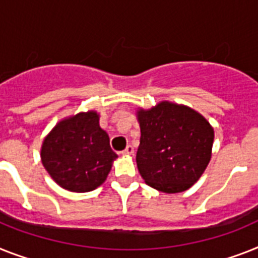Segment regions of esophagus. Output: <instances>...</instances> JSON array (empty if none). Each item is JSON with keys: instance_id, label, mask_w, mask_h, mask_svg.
<instances>
[{"instance_id": "esophagus-1", "label": "esophagus", "mask_w": 258, "mask_h": 258, "mask_svg": "<svg viewBox=\"0 0 258 258\" xmlns=\"http://www.w3.org/2000/svg\"><path fill=\"white\" fill-rule=\"evenodd\" d=\"M134 153V148L132 146V145H127L126 148H125V150L122 152V154L124 155H132Z\"/></svg>"}]
</instances>
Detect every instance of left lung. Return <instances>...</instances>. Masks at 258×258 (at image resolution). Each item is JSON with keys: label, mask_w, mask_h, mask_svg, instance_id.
I'll use <instances>...</instances> for the list:
<instances>
[{"label": "left lung", "mask_w": 258, "mask_h": 258, "mask_svg": "<svg viewBox=\"0 0 258 258\" xmlns=\"http://www.w3.org/2000/svg\"><path fill=\"white\" fill-rule=\"evenodd\" d=\"M137 118L136 161L145 183L166 194L188 190L210 163L214 127L197 110L170 101L140 109Z\"/></svg>", "instance_id": "obj_1"}]
</instances>
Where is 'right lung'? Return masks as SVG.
I'll return each instance as SVG.
<instances>
[{
	"label": "right lung",
	"mask_w": 258,
	"mask_h": 258,
	"mask_svg": "<svg viewBox=\"0 0 258 258\" xmlns=\"http://www.w3.org/2000/svg\"><path fill=\"white\" fill-rule=\"evenodd\" d=\"M116 158L95 110L59 121L40 149V159L51 178L72 192H88L103 184Z\"/></svg>",
	"instance_id": "add662e5"
}]
</instances>
